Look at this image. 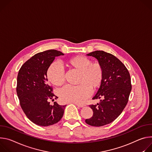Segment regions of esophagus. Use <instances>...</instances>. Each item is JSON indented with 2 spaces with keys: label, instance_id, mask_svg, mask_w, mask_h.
<instances>
[{
  "label": "esophagus",
  "instance_id": "34e87169",
  "mask_svg": "<svg viewBox=\"0 0 152 152\" xmlns=\"http://www.w3.org/2000/svg\"><path fill=\"white\" fill-rule=\"evenodd\" d=\"M76 106H78V107H83L84 106H85V105H83V104H78V103H74Z\"/></svg>",
  "mask_w": 152,
  "mask_h": 152
}]
</instances>
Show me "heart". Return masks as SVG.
<instances>
[{
  "label": "heart",
  "mask_w": 152,
  "mask_h": 152,
  "mask_svg": "<svg viewBox=\"0 0 152 152\" xmlns=\"http://www.w3.org/2000/svg\"><path fill=\"white\" fill-rule=\"evenodd\" d=\"M64 64L69 69L79 72L78 86H66L59 92L63 102L82 103L91 95V88L98 89L103 82L104 71L99 63H92L85 56H77L64 61ZM48 80L56 86H61L64 83L63 71L57 64H52L47 71Z\"/></svg>",
  "instance_id": "1"
}]
</instances>
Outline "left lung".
<instances>
[{"mask_svg":"<svg viewBox=\"0 0 152 152\" xmlns=\"http://www.w3.org/2000/svg\"><path fill=\"white\" fill-rule=\"evenodd\" d=\"M96 58L104 71L103 82L93 99L103 98L100 103L90 105L93 110L86 123L100 127L113 121L126 106L132 90L130 74L124 64L113 55L103 50H95L88 54Z\"/></svg>","mask_w":152,"mask_h":152,"instance_id":"left-lung-1","label":"left lung"}]
</instances>
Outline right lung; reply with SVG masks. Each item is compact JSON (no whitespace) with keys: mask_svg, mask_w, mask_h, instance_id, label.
Segmentation results:
<instances>
[{"mask_svg":"<svg viewBox=\"0 0 152 152\" xmlns=\"http://www.w3.org/2000/svg\"><path fill=\"white\" fill-rule=\"evenodd\" d=\"M61 52L50 49L37 53L20 67L17 79L16 91L20 106L34 124L49 126L58 123L63 116L66 105L57 102L50 105L49 100L58 98L47 83V71L56 57L63 56Z\"/></svg>","mask_w":152,"mask_h":152,"instance_id":"obj_1","label":"right lung"}]
</instances>
